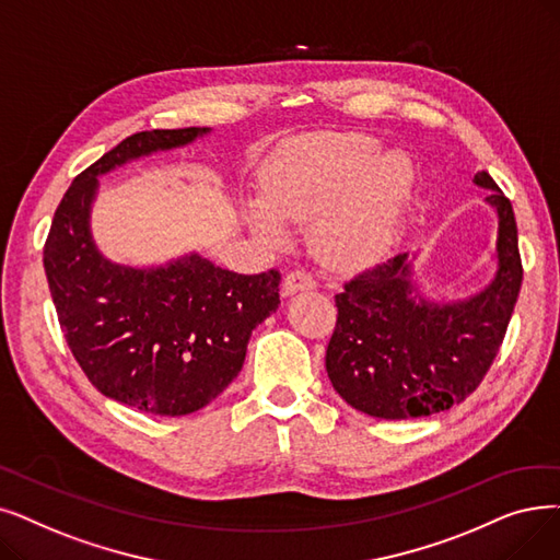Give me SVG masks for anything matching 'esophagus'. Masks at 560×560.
Instances as JSON below:
<instances>
[{"mask_svg": "<svg viewBox=\"0 0 560 560\" xmlns=\"http://www.w3.org/2000/svg\"><path fill=\"white\" fill-rule=\"evenodd\" d=\"M311 288H315V279L304 270H293L283 277V295L285 298L300 293V290H311Z\"/></svg>", "mask_w": 560, "mask_h": 560, "instance_id": "esophagus-1", "label": "esophagus"}]
</instances>
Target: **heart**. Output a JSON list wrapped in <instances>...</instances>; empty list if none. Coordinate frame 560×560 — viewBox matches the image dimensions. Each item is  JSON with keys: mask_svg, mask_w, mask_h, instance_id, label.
Segmentation results:
<instances>
[{"mask_svg": "<svg viewBox=\"0 0 560 560\" xmlns=\"http://www.w3.org/2000/svg\"><path fill=\"white\" fill-rule=\"evenodd\" d=\"M417 191V166L402 151L359 132H325L277 151L260 176L247 224L281 240L285 222L311 220L315 252L340 267L380 262L394 249Z\"/></svg>", "mask_w": 560, "mask_h": 560, "instance_id": "b5f03b06", "label": "heart"}]
</instances>
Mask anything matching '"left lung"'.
Masks as SVG:
<instances>
[{
  "label": "left lung",
  "instance_id": "obj_1",
  "mask_svg": "<svg viewBox=\"0 0 560 560\" xmlns=\"http://www.w3.org/2000/svg\"><path fill=\"white\" fill-rule=\"evenodd\" d=\"M474 183L490 189L497 210V272L478 293L434 302L415 281L419 254H398L357 275L336 295V329L327 375L336 394L369 417L400 421L459 405L490 371L522 288L515 212L488 172Z\"/></svg>",
  "mask_w": 560,
  "mask_h": 560
}]
</instances>
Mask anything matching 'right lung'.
Listing matches in <instances>:
<instances>
[{
	"instance_id": "right-lung-1",
	"label": "right lung",
	"mask_w": 560,
	"mask_h": 560,
	"mask_svg": "<svg viewBox=\"0 0 560 560\" xmlns=\"http://www.w3.org/2000/svg\"><path fill=\"white\" fill-rule=\"evenodd\" d=\"M206 135L210 128L151 130L120 141L72 180L43 249L61 329L89 382L158 417H185L220 396L242 371L252 331L281 304L277 270L237 275L197 252L132 267L95 245L98 178Z\"/></svg>"
}]
</instances>
